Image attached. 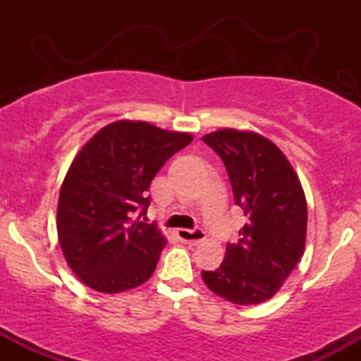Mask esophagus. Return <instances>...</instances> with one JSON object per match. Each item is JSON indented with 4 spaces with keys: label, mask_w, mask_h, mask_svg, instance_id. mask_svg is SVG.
<instances>
[{
    "label": "esophagus",
    "mask_w": 361,
    "mask_h": 361,
    "mask_svg": "<svg viewBox=\"0 0 361 361\" xmlns=\"http://www.w3.org/2000/svg\"><path fill=\"white\" fill-rule=\"evenodd\" d=\"M176 234H178V238L181 239V241L186 243V244H193V246H197V244L205 241V233L202 229H195V231L178 229Z\"/></svg>",
    "instance_id": "esophagus-1"
}]
</instances>
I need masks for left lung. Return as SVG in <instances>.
Returning <instances> with one entry per match:
<instances>
[{"mask_svg": "<svg viewBox=\"0 0 361 361\" xmlns=\"http://www.w3.org/2000/svg\"><path fill=\"white\" fill-rule=\"evenodd\" d=\"M202 140L221 156L235 205L246 217L238 243L227 244L221 267L202 271V279L233 304H261L279 292L304 256V188L283 152L264 135L221 128Z\"/></svg>", "mask_w": 361, "mask_h": 361, "instance_id": "obj_1", "label": "left lung"}]
</instances>
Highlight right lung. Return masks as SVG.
<instances>
[{
  "instance_id": "right-lung-1",
  "label": "right lung",
  "mask_w": 361,
  "mask_h": 361,
  "mask_svg": "<svg viewBox=\"0 0 361 361\" xmlns=\"http://www.w3.org/2000/svg\"><path fill=\"white\" fill-rule=\"evenodd\" d=\"M192 140L188 132L117 120L80 149L61 186L57 238L82 283L120 293L151 279L166 238L137 212L146 214L152 178Z\"/></svg>"
}]
</instances>
